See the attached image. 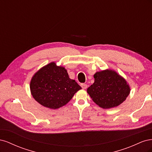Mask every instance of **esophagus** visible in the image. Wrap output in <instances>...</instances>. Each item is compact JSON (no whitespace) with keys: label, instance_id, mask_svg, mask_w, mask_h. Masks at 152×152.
<instances>
[{"label":"esophagus","instance_id":"34e87169","mask_svg":"<svg viewBox=\"0 0 152 152\" xmlns=\"http://www.w3.org/2000/svg\"><path fill=\"white\" fill-rule=\"evenodd\" d=\"M81 87H82V89H85L87 87V85L86 84H81Z\"/></svg>","mask_w":152,"mask_h":152}]
</instances>
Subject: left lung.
Masks as SVG:
<instances>
[{
	"mask_svg": "<svg viewBox=\"0 0 152 152\" xmlns=\"http://www.w3.org/2000/svg\"><path fill=\"white\" fill-rule=\"evenodd\" d=\"M94 82L87 89L93 102L104 109L121 104L129 94L130 88L126 80L112 70L96 72Z\"/></svg>",
	"mask_w": 152,
	"mask_h": 152,
	"instance_id": "1",
	"label": "left lung"
}]
</instances>
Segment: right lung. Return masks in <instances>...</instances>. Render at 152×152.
I'll list each match as a JSON object with an SVG mask.
<instances>
[{"label":"right lung","instance_id":"right-lung-1","mask_svg":"<svg viewBox=\"0 0 152 152\" xmlns=\"http://www.w3.org/2000/svg\"><path fill=\"white\" fill-rule=\"evenodd\" d=\"M82 87L69 78L66 70L50 63L32 77L30 90L34 98L45 107L57 109L65 105Z\"/></svg>","mask_w":152,"mask_h":152}]
</instances>
